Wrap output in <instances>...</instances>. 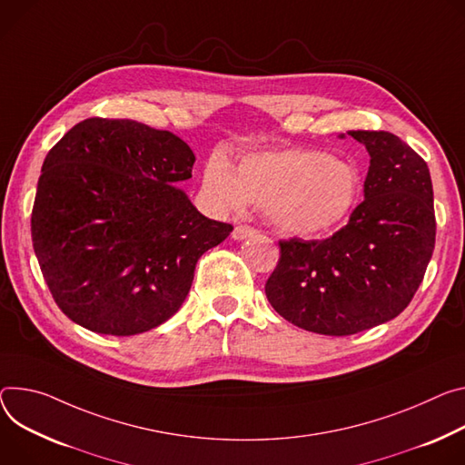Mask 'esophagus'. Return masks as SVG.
Returning <instances> with one entry per match:
<instances>
[{
  "label": "esophagus",
  "mask_w": 465,
  "mask_h": 465,
  "mask_svg": "<svg viewBox=\"0 0 465 465\" xmlns=\"http://www.w3.org/2000/svg\"><path fill=\"white\" fill-rule=\"evenodd\" d=\"M258 232L254 230V228H250V226H246V224H237L235 228H233V232H232V237L235 239V241H242V239H246V237H252V235H256Z\"/></svg>",
  "instance_id": "esophagus-1"
}]
</instances>
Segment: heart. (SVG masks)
<instances>
[{
	"label": "heart",
	"instance_id": "1",
	"mask_svg": "<svg viewBox=\"0 0 465 465\" xmlns=\"http://www.w3.org/2000/svg\"><path fill=\"white\" fill-rule=\"evenodd\" d=\"M202 189L217 209L241 211L250 202L278 232L312 239L349 217L360 196V174L352 163L310 148L248 153L237 171L215 153L205 163Z\"/></svg>",
	"mask_w": 465,
	"mask_h": 465
}]
</instances>
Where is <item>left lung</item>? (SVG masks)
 <instances>
[{
	"label": "left lung",
	"mask_w": 465,
	"mask_h": 465,
	"mask_svg": "<svg viewBox=\"0 0 465 465\" xmlns=\"http://www.w3.org/2000/svg\"><path fill=\"white\" fill-rule=\"evenodd\" d=\"M349 135L371 155L365 200L328 239L280 241L278 265L265 283L285 321L324 335H352L404 312L436 242L425 159L390 132Z\"/></svg>",
	"instance_id": "obj_1"
}]
</instances>
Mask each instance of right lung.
<instances>
[{
	"label": "right lung",
	"mask_w": 465,
	"mask_h": 465,
	"mask_svg": "<svg viewBox=\"0 0 465 465\" xmlns=\"http://www.w3.org/2000/svg\"><path fill=\"white\" fill-rule=\"evenodd\" d=\"M193 164L174 134L100 116L75 124L48 152L31 239L70 321L135 335L182 308L196 262L233 230L203 217L178 187Z\"/></svg>",
	"instance_id": "obj_1"
}]
</instances>
